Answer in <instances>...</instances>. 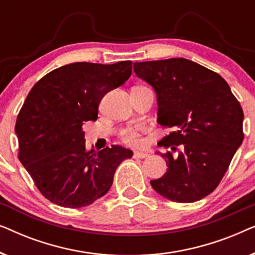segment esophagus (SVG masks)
Listing matches in <instances>:
<instances>
[{
    "label": "esophagus",
    "mask_w": 255,
    "mask_h": 255,
    "mask_svg": "<svg viewBox=\"0 0 255 255\" xmlns=\"http://www.w3.org/2000/svg\"><path fill=\"white\" fill-rule=\"evenodd\" d=\"M147 156H148L147 153H142V152H134L133 153L134 159H144V158H147Z\"/></svg>",
    "instance_id": "34e87169"
}]
</instances>
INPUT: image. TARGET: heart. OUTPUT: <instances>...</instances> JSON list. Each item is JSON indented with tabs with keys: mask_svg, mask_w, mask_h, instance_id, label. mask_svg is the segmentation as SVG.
Wrapping results in <instances>:
<instances>
[{
	"mask_svg": "<svg viewBox=\"0 0 255 255\" xmlns=\"http://www.w3.org/2000/svg\"><path fill=\"white\" fill-rule=\"evenodd\" d=\"M145 132L146 128L144 125H132V127H128L121 131V138L125 144L138 147V146L144 145L142 134H144Z\"/></svg>",
	"mask_w": 255,
	"mask_h": 255,
	"instance_id": "1",
	"label": "heart"
}]
</instances>
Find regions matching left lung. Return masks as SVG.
Here are the masks:
<instances>
[{
    "label": "left lung",
    "instance_id": "obj_1",
    "mask_svg": "<svg viewBox=\"0 0 255 255\" xmlns=\"http://www.w3.org/2000/svg\"><path fill=\"white\" fill-rule=\"evenodd\" d=\"M138 78L155 90L158 123L173 131L159 146L180 151L166 160L167 172L151 186L161 196L191 203L211 194L244 140L242 106L217 73L188 60L134 62Z\"/></svg>",
    "mask_w": 255,
    "mask_h": 255
}]
</instances>
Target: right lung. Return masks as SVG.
<instances>
[{
    "label": "right lung",
    "instance_id": "1",
    "mask_svg": "<svg viewBox=\"0 0 255 255\" xmlns=\"http://www.w3.org/2000/svg\"><path fill=\"white\" fill-rule=\"evenodd\" d=\"M132 62H74L43 76L17 116L18 159L38 190L52 203L82 208L109 191L117 167L133 155L113 145L87 151L83 123L97 120L108 92L131 76Z\"/></svg>",
    "mask_w": 255,
    "mask_h": 255
}]
</instances>
